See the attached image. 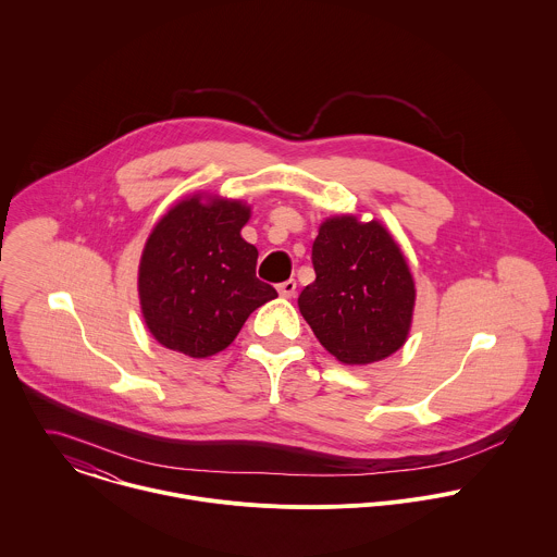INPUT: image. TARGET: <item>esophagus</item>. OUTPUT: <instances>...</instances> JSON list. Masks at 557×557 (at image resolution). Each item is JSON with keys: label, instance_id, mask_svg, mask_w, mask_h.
<instances>
[{"label": "esophagus", "instance_id": "obj_1", "mask_svg": "<svg viewBox=\"0 0 557 557\" xmlns=\"http://www.w3.org/2000/svg\"><path fill=\"white\" fill-rule=\"evenodd\" d=\"M277 293L284 297V299H293L295 293H297V282L295 280H286L277 286Z\"/></svg>", "mask_w": 557, "mask_h": 557}]
</instances>
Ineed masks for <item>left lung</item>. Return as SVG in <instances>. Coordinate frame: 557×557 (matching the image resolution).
<instances>
[{"mask_svg": "<svg viewBox=\"0 0 557 557\" xmlns=\"http://www.w3.org/2000/svg\"><path fill=\"white\" fill-rule=\"evenodd\" d=\"M317 280L299 310L319 342L344 366L394 355L409 337L416 282L400 245L376 220L334 215L312 245Z\"/></svg>", "mask_w": 557, "mask_h": 557, "instance_id": "8db88e82", "label": "left lung"}]
</instances>
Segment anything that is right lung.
<instances>
[{
  "label": "right lung",
  "instance_id": "obj_1",
  "mask_svg": "<svg viewBox=\"0 0 557 557\" xmlns=\"http://www.w3.org/2000/svg\"><path fill=\"white\" fill-rule=\"evenodd\" d=\"M249 218L247 202L202 191L154 223L137 293L144 323L161 346L211 357L232 344L256 308L277 297L256 277L258 249L240 236Z\"/></svg>",
  "mask_w": 557,
  "mask_h": 557
}]
</instances>
